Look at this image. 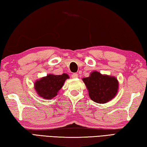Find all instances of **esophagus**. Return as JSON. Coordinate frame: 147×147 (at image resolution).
Returning <instances> with one entry per match:
<instances>
[{"label":"esophagus","mask_w":147,"mask_h":147,"mask_svg":"<svg viewBox=\"0 0 147 147\" xmlns=\"http://www.w3.org/2000/svg\"><path fill=\"white\" fill-rule=\"evenodd\" d=\"M71 76H72V78H78V74H77V73H73L71 75Z\"/></svg>","instance_id":"1"}]
</instances>
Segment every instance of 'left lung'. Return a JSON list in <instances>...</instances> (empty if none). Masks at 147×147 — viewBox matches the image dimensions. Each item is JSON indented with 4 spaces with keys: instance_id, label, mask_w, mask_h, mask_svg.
<instances>
[{
    "instance_id": "1",
    "label": "left lung",
    "mask_w": 147,
    "mask_h": 147,
    "mask_svg": "<svg viewBox=\"0 0 147 147\" xmlns=\"http://www.w3.org/2000/svg\"><path fill=\"white\" fill-rule=\"evenodd\" d=\"M90 99L98 103H105L116 96L119 84L115 77L103 75L93 71L90 76L83 78Z\"/></svg>"
}]
</instances>
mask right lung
<instances>
[{"label":"right lung","mask_w":147,"mask_h":147,"mask_svg":"<svg viewBox=\"0 0 147 147\" xmlns=\"http://www.w3.org/2000/svg\"><path fill=\"white\" fill-rule=\"evenodd\" d=\"M69 78L68 74L65 73L62 75L48 74L34 82V89L39 96L46 100L51 99L58 94V92Z\"/></svg>","instance_id":"obj_1"}]
</instances>
